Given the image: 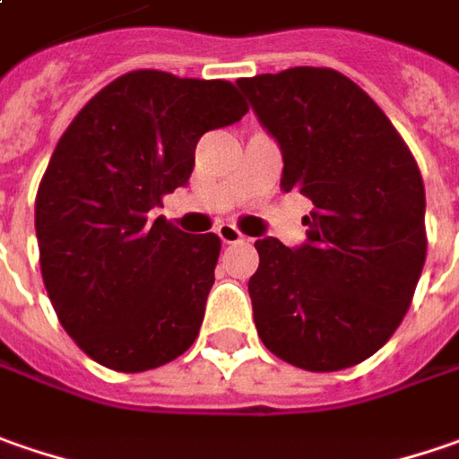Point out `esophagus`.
Returning a JSON list of instances; mask_svg holds the SVG:
<instances>
[{"label":"esophagus","mask_w":459,"mask_h":459,"mask_svg":"<svg viewBox=\"0 0 459 459\" xmlns=\"http://www.w3.org/2000/svg\"><path fill=\"white\" fill-rule=\"evenodd\" d=\"M215 233H218V238H221L223 244H238V241H244V233L236 229L233 223H221Z\"/></svg>","instance_id":"obj_1"}]
</instances>
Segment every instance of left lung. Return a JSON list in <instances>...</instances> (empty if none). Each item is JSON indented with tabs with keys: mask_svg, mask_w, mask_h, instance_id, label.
Returning a JSON list of instances; mask_svg holds the SVG:
<instances>
[{
	"mask_svg": "<svg viewBox=\"0 0 459 459\" xmlns=\"http://www.w3.org/2000/svg\"><path fill=\"white\" fill-rule=\"evenodd\" d=\"M282 151L285 192L306 195V244L259 238L251 274L264 347L310 372L359 365L401 326L427 259L424 182L368 91L333 69L238 79Z\"/></svg>",
	"mask_w": 459,
	"mask_h": 459,
	"instance_id": "obj_1",
	"label": "left lung"
}]
</instances>
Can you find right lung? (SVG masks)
Returning <instances> with one entry per match:
<instances>
[{"mask_svg": "<svg viewBox=\"0 0 459 459\" xmlns=\"http://www.w3.org/2000/svg\"><path fill=\"white\" fill-rule=\"evenodd\" d=\"M249 112L230 82L130 71L71 120L35 197L53 310L94 362L143 372L197 339L221 238L171 226L161 197L185 187L197 141Z\"/></svg>", "mask_w": 459, "mask_h": 459, "instance_id": "obj_1", "label": "right lung"}]
</instances>
